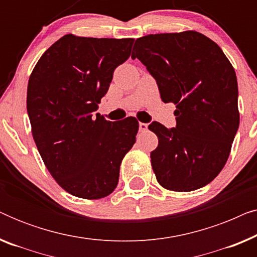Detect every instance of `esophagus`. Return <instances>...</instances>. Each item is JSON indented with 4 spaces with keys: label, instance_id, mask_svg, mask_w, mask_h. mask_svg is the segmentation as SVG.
I'll list each match as a JSON object with an SVG mask.
<instances>
[{
    "label": "esophagus",
    "instance_id": "1",
    "mask_svg": "<svg viewBox=\"0 0 257 257\" xmlns=\"http://www.w3.org/2000/svg\"><path fill=\"white\" fill-rule=\"evenodd\" d=\"M147 127H149V125L145 124V122H139V131L140 132H146Z\"/></svg>",
    "mask_w": 257,
    "mask_h": 257
}]
</instances>
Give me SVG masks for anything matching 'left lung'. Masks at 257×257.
Returning a JSON list of instances; mask_svg holds the SVG:
<instances>
[{"label": "left lung", "instance_id": "left-lung-1", "mask_svg": "<svg viewBox=\"0 0 257 257\" xmlns=\"http://www.w3.org/2000/svg\"><path fill=\"white\" fill-rule=\"evenodd\" d=\"M133 50L164 103L177 106L175 127L149 125L159 139L151 152L158 182L174 192L203 187L226 165L240 124L233 65L215 42L191 30L147 35Z\"/></svg>", "mask_w": 257, "mask_h": 257}]
</instances>
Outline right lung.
Wrapping results in <instances>:
<instances>
[{"label":"right lung","mask_w":257,"mask_h":257,"mask_svg":"<svg viewBox=\"0 0 257 257\" xmlns=\"http://www.w3.org/2000/svg\"><path fill=\"white\" fill-rule=\"evenodd\" d=\"M133 42L65 35L30 75L27 110L37 150L57 184L78 198L111 194L122 158L136 143L135 117L108 121L93 113Z\"/></svg>","instance_id":"right-lung-1"}]
</instances>
